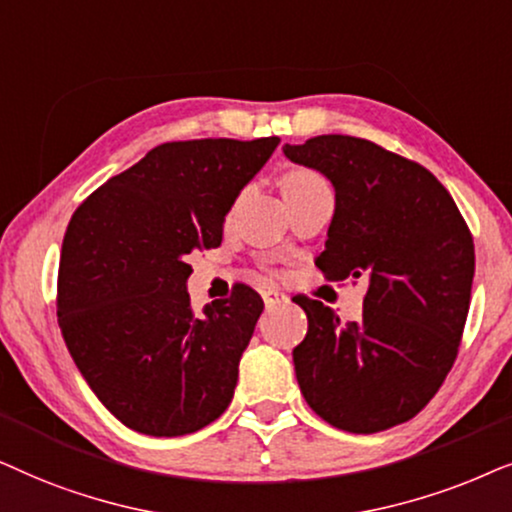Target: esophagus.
Here are the masks:
<instances>
[{
	"label": "esophagus",
	"instance_id": "esophagus-1",
	"mask_svg": "<svg viewBox=\"0 0 512 512\" xmlns=\"http://www.w3.org/2000/svg\"><path fill=\"white\" fill-rule=\"evenodd\" d=\"M262 299H264V304H267V309H274V306L288 302V297H285L281 290H271V288L262 292Z\"/></svg>",
	"mask_w": 512,
	"mask_h": 512
}]
</instances>
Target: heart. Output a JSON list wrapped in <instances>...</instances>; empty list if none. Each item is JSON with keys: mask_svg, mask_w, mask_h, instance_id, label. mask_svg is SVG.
Returning a JSON list of instances; mask_svg holds the SVG:
<instances>
[{"mask_svg": "<svg viewBox=\"0 0 512 512\" xmlns=\"http://www.w3.org/2000/svg\"><path fill=\"white\" fill-rule=\"evenodd\" d=\"M320 185H327V182L309 168H292L283 175V180H281L283 194L299 192V189H309V187H320Z\"/></svg>", "mask_w": 512, "mask_h": 512, "instance_id": "b5f03b06", "label": "heart"}]
</instances>
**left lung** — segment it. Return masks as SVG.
<instances>
[{"mask_svg":"<svg viewBox=\"0 0 512 512\" xmlns=\"http://www.w3.org/2000/svg\"><path fill=\"white\" fill-rule=\"evenodd\" d=\"M283 152L335 185L316 267L327 281H370L353 323L297 297L309 318L292 351L299 388L330 426L386 431L424 410L452 370L475 274L473 234L431 170L370 140L316 135Z\"/></svg>","mask_w":512,"mask_h":512,"instance_id":"obj_1","label":"left lung"}]
</instances>
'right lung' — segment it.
Instances as JSON below:
<instances>
[{
	"label": "right lung",
	"instance_id": "right-lung-1",
	"mask_svg": "<svg viewBox=\"0 0 512 512\" xmlns=\"http://www.w3.org/2000/svg\"><path fill=\"white\" fill-rule=\"evenodd\" d=\"M278 138L163 142L74 210L58 267V325L98 400L133 431L177 438L227 410L264 309L250 285L201 313L189 255L222 222Z\"/></svg>",
	"mask_w": 512,
	"mask_h": 512
}]
</instances>
